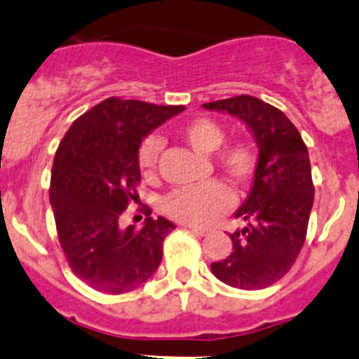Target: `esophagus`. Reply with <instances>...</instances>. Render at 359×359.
Here are the masks:
<instances>
[{
	"label": "esophagus",
	"mask_w": 359,
	"mask_h": 359,
	"mask_svg": "<svg viewBox=\"0 0 359 359\" xmlns=\"http://www.w3.org/2000/svg\"><path fill=\"white\" fill-rule=\"evenodd\" d=\"M184 228H187V229H191V231L194 233V235H198V236H205L207 235V229L205 228H200V226H191V224H184Z\"/></svg>",
	"instance_id": "34e87169"
}]
</instances>
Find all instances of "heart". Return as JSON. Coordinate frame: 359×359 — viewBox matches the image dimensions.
Segmentation results:
<instances>
[{"mask_svg":"<svg viewBox=\"0 0 359 359\" xmlns=\"http://www.w3.org/2000/svg\"><path fill=\"white\" fill-rule=\"evenodd\" d=\"M187 145L200 154H214L224 142V130L208 117L191 121L180 131ZM161 152V140L154 135L145 138L138 151V163L144 172H152ZM259 163L254 144L236 140L217 154V166L236 184L247 186L252 180ZM233 194L221 180H208L201 186L184 187L170 193L163 201V212L168 217L191 226H205L231 207Z\"/></svg>","mask_w":359,"mask_h":359,"instance_id":"b5f03b06","label":"heart"}]
</instances>
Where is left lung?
Masks as SVG:
<instances>
[{
  "instance_id": "1",
  "label": "left lung",
  "mask_w": 359,
  "mask_h": 359,
  "mask_svg": "<svg viewBox=\"0 0 359 359\" xmlns=\"http://www.w3.org/2000/svg\"><path fill=\"white\" fill-rule=\"evenodd\" d=\"M242 121L259 149L249 196L235 212L245 228L229 233L233 252L212 263V273L236 290H263L297 261L314 203L311 159L297 126L276 107L249 95L205 103Z\"/></svg>"
}]
</instances>
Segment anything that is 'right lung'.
I'll list each match as a JSON object with an SVG mask.
<instances>
[{"label":"right lung","instance_id":"add662e5","mask_svg":"<svg viewBox=\"0 0 359 359\" xmlns=\"http://www.w3.org/2000/svg\"><path fill=\"white\" fill-rule=\"evenodd\" d=\"M182 110L109 98L82 114L59 144L50 175L59 243L73 273L93 290L128 293L158 270L175 224L147 217L140 229H123L119 217L138 200L142 140Z\"/></svg>","mask_w":359,"mask_h":359}]
</instances>
